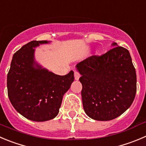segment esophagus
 <instances>
[{"mask_svg": "<svg viewBox=\"0 0 146 146\" xmlns=\"http://www.w3.org/2000/svg\"><path fill=\"white\" fill-rule=\"evenodd\" d=\"M80 77V74L77 71H74V78L76 80H78L79 78Z\"/></svg>", "mask_w": 146, "mask_h": 146, "instance_id": "34e87169", "label": "esophagus"}]
</instances>
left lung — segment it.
Returning <instances> with one entry per match:
<instances>
[{
  "mask_svg": "<svg viewBox=\"0 0 146 146\" xmlns=\"http://www.w3.org/2000/svg\"><path fill=\"white\" fill-rule=\"evenodd\" d=\"M113 47L102 55H93L77 64L82 84L84 112L100 121L113 120L133 103L137 90L135 69L128 50Z\"/></svg>",
  "mask_w": 146,
  "mask_h": 146,
  "instance_id": "left-lung-1",
  "label": "left lung"
}]
</instances>
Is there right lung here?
I'll use <instances>...</instances> for the list:
<instances>
[{"label": "right lung", "instance_id": "1", "mask_svg": "<svg viewBox=\"0 0 146 146\" xmlns=\"http://www.w3.org/2000/svg\"><path fill=\"white\" fill-rule=\"evenodd\" d=\"M47 41H32L14 54L7 75L8 95L13 108L29 120H49L59 113L64 93L74 80L42 69L34 62V47ZM36 65V67L34 65Z\"/></svg>", "mask_w": 146, "mask_h": 146}]
</instances>
